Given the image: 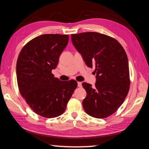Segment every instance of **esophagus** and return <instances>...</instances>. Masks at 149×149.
Wrapping results in <instances>:
<instances>
[{"mask_svg":"<svg viewBox=\"0 0 149 149\" xmlns=\"http://www.w3.org/2000/svg\"><path fill=\"white\" fill-rule=\"evenodd\" d=\"M77 85H78V86H79V87H81V86H82L81 82H78L77 83Z\"/></svg>","mask_w":149,"mask_h":149,"instance_id":"1","label":"esophagus"}]
</instances>
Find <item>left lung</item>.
Here are the masks:
<instances>
[{
  "label": "left lung",
  "mask_w": 149,
  "mask_h": 149,
  "mask_svg": "<svg viewBox=\"0 0 149 149\" xmlns=\"http://www.w3.org/2000/svg\"><path fill=\"white\" fill-rule=\"evenodd\" d=\"M72 44L86 66H95V86L83 83L86 92L83 101L88 115L104 118L113 114L123 104L130 89L128 61L117 40L94 32L72 34Z\"/></svg>",
  "instance_id": "8db88e82"
}]
</instances>
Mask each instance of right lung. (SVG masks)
<instances>
[{
	"instance_id": "right-lung-1",
	"label": "right lung",
	"mask_w": 149,
	"mask_h": 149,
	"mask_svg": "<svg viewBox=\"0 0 149 149\" xmlns=\"http://www.w3.org/2000/svg\"><path fill=\"white\" fill-rule=\"evenodd\" d=\"M68 39V35H41L29 42L18 56L19 90L30 107L42 117L54 118L63 114L77 86L76 81H61L51 73Z\"/></svg>"
}]
</instances>
